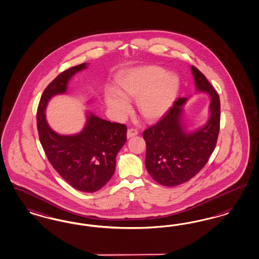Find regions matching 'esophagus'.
Wrapping results in <instances>:
<instances>
[{"label":"esophagus","mask_w":259,"mask_h":259,"mask_svg":"<svg viewBox=\"0 0 259 259\" xmlns=\"http://www.w3.org/2000/svg\"><path fill=\"white\" fill-rule=\"evenodd\" d=\"M137 134H138V131H137V130H135V128H130V130H127L126 137H127V138H131V137L135 136V135H137Z\"/></svg>","instance_id":"obj_1"}]
</instances>
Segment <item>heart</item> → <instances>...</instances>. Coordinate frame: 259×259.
Here are the masks:
<instances>
[{
  "label": "heart",
  "instance_id": "1",
  "mask_svg": "<svg viewBox=\"0 0 259 259\" xmlns=\"http://www.w3.org/2000/svg\"><path fill=\"white\" fill-rule=\"evenodd\" d=\"M117 92L105 97L106 106L117 115L130 111L127 100L137 99L139 113L147 120H156L172 106L178 94L180 80L172 73L156 66L137 68L117 77Z\"/></svg>",
  "mask_w": 259,
  "mask_h": 259
}]
</instances>
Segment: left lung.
<instances>
[{"label":"left lung","mask_w":259,"mask_h":259,"mask_svg":"<svg viewBox=\"0 0 259 259\" xmlns=\"http://www.w3.org/2000/svg\"><path fill=\"white\" fill-rule=\"evenodd\" d=\"M191 70L197 91L211 98L207 123L187 133L182 118L187 98H179L155 125L143 132L147 171L164 186L180 185L200 172L215 149L220 131L219 95L199 69L191 66Z\"/></svg>","instance_id":"1"}]
</instances>
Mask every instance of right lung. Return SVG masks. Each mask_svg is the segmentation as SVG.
<instances>
[{
    "label": "right lung",
    "instance_id": "add662e5",
    "mask_svg": "<svg viewBox=\"0 0 259 259\" xmlns=\"http://www.w3.org/2000/svg\"><path fill=\"white\" fill-rule=\"evenodd\" d=\"M87 64L63 71L45 88L36 119L40 143L54 169L75 189L91 193L104 187L113 176L116 155L126 141V126L88 112L87 125L79 134L61 135L50 127L45 116L49 101L64 94L70 78Z\"/></svg>",
    "mask_w": 259,
    "mask_h": 259
}]
</instances>
